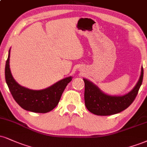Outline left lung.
Segmentation results:
<instances>
[{
	"instance_id": "obj_1",
	"label": "left lung",
	"mask_w": 147,
	"mask_h": 147,
	"mask_svg": "<svg viewBox=\"0 0 147 147\" xmlns=\"http://www.w3.org/2000/svg\"><path fill=\"white\" fill-rule=\"evenodd\" d=\"M143 75L144 70L142 68L140 77L136 86L130 92L122 96L105 94L92 83L84 79L86 107L91 113L98 116H109L125 110L135 100L142 85Z\"/></svg>"
}]
</instances>
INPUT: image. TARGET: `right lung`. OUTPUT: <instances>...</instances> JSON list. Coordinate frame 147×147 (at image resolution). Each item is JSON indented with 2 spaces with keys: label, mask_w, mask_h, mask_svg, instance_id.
Wrapping results in <instances>:
<instances>
[{
  "label": "right lung",
  "mask_w": 147,
  "mask_h": 147,
  "mask_svg": "<svg viewBox=\"0 0 147 147\" xmlns=\"http://www.w3.org/2000/svg\"><path fill=\"white\" fill-rule=\"evenodd\" d=\"M10 50L5 64V80L14 100L25 110L35 113H47L57 105L61 94L68 83L72 81L69 77L53 86L42 90H32L20 86L12 77L9 68Z\"/></svg>",
  "instance_id": "right-lung-1"
}]
</instances>
